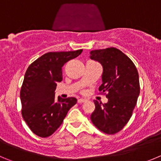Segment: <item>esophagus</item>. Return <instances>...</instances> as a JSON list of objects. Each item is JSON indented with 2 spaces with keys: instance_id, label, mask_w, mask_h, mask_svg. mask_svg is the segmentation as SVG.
<instances>
[{
  "instance_id": "1",
  "label": "esophagus",
  "mask_w": 161,
  "mask_h": 161,
  "mask_svg": "<svg viewBox=\"0 0 161 161\" xmlns=\"http://www.w3.org/2000/svg\"><path fill=\"white\" fill-rule=\"evenodd\" d=\"M85 102H86V99H83V98L78 99V103H85Z\"/></svg>"
}]
</instances>
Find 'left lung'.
I'll use <instances>...</instances> for the list:
<instances>
[{
	"instance_id": "8db88e82",
	"label": "left lung",
	"mask_w": 161,
	"mask_h": 161,
	"mask_svg": "<svg viewBox=\"0 0 161 161\" xmlns=\"http://www.w3.org/2000/svg\"><path fill=\"white\" fill-rule=\"evenodd\" d=\"M90 58L103 66L99 91L107 93L105 104L94 100L95 109L91 119L98 130L114 134L130 121L140 94L139 75L134 64L115 47L94 50Z\"/></svg>"
}]
</instances>
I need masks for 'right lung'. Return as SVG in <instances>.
<instances>
[{
  "mask_svg": "<svg viewBox=\"0 0 161 161\" xmlns=\"http://www.w3.org/2000/svg\"><path fill=\"white\" fill-rule=\"evenodd\" d=\"M48 52L28 67L20 90L22 117L30 130L40 137L53 134L61 125L67 112L76 104L75 97L55 98L57 82L62 81V67L82 53Z\"/></svg>",
  "mask_w": 161,
  "mask_h": 161,
  "instance_id": "add662e5",
  "label": "right lung"
}]
</instances>
